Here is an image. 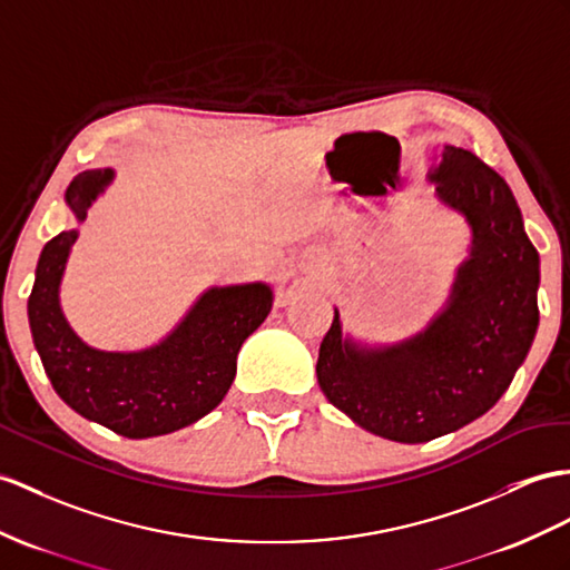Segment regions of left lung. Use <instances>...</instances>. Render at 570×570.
Returning <instances> with one entry per match:
<instances>
[{"mask_svg":"<svg viewBox=\"0 0 570 570\" xmlns=\"http://www.w3.org/2000/svg\"><path fill=\"white\" fill-rule=\"evenodd\" d=\"M430 180L474 234L445 312L390 348H360L343 338L336 312L316 360L318 386L333 406L370 433L409 445L448 435L493 409L539 324V254L503 176L448 145Z\"/></svg>","mask_w":570,"mask_h":570,"instance_id":"left-lung-1","label":"left lung"}]
</instances>
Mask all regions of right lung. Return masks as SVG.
Segmentation results:
<instances>
[{"instance_id":"1","label":"right lung","mask_w":570,"mask_h":570,"mask_svg":"<svg viewBox=\"0 0 570 570\" xmlns=\"http://www.w3.org/2000/svg\"><path fill=\"white\" fill-rule=\"evenodd\" d=\"M110 180V169L75 176L65 198L77 219L87 217ZM75 242L72 229L43 246L29 297L33 343L52 390L79 415L130 440L174 433L210 413L229 392L242 343L273 307L271 287H213L155 348L96 351L77 338L60 309V281Z\"/></svg>"}]
</instances>
